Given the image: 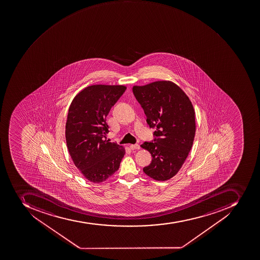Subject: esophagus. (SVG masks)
Masks as SVG:
<instances>
[{"mask_svg":"<svg viewBox=\"0 0 260 260\" xmlns=\"http://www.w3.org/2000/svg\"><path fill=\"white\" fill-rule=\"evenodd\" d=\"M129 147H131V149L132 150V151H134V150L140 149V146H139V144H131Z\"/></svg>","mask_w":260,"mask_h":260,"instance_id":"obj_1","label":"esophagus"}]
</instances>
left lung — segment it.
<instances>
[{
	"label": "left lung",
	"instance_id": "left-lung-1",
	"mask_svg": "<svg viewBox=\"0 0 260 260\" xmlns=\"http://www.w3.org/2000/svg\"><path fill=\"white\" fill-rule=\"evenodd\" d=\"M133 93L150 128L156 129L153 141L141 145L152 157L143 172L155 181H167L178 173L193 145L196 113L191 101L171 81L134 86Z\"/></svg>",
	"mask_w": 260,
	"mask_h": 260
}]
</instances>
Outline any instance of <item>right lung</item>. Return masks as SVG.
Masks as SVG:
<instances>
[{"mask_svg":"<svg viewBox=\"0 0 260 260\" xmlns=\"http://www.w3.org/2000/svg\"><path fill=\"white\" fill-rule=\"evenodd\" d=\"M126 90L123 85H91L78 93L69 108L66 140L69 153L83 177L106 181L120 167L125 148L107 140L106 117Z\"/></svg>","mask_w":260,"mask_h":260,"instance_id":"right-lung-1","label":"right lung"}]
</instances>
